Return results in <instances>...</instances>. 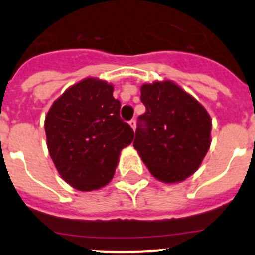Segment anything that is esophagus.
Instances as JSON below:
<instances>
[{
  "label": "esophagus",
  "mask_w": 255,
  "mask_h": 255,
  "mask_svg": "<svg viewBox=\"0 0 255 255\" xmlns=\"http://www.w3.org/2000/svg\"><path fill=\"white\" fill-rule=\"evenodd\" d=\"M129 124H130V126H131V128H132V130L136 129V120H135V119H132V120H130Z\"/></svg>",
  "instance_id": "1"
}]
</instances>
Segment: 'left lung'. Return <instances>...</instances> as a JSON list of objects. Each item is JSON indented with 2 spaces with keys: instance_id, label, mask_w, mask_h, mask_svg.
<instances>
[{
  "instance_id": "obj_1",
  "label": "left lung",
  "mask_w": 255,
  "mask_h": 255,
  "mask_svg": "<svg viewBox=\"0 0 255 255\" xmlns=\"http://www.w3.org/2000/svg\"><path fill=\"white\" fill-rule=\"evenodd\" d=\"M145 112L139 116L134 148L149 172L164 184L191 176L211 147L212 119L203 105L172 80L140 87Z\"/></svg>"
}]
</instances>
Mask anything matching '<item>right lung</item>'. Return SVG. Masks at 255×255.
Instances as JSON below:
<instances>
[{"label": "right lung", "instance_id": "right-lung-1", "mask_svg": "<svg viewBox=\"0 0 255 255\" xmlns=\"http://www.w3.org/2000/svg\"><path fill=\"white\" fill-rule=\"evenodd\" d=\"M114 85L85 78L52 103L44 120L47 148L60 176L80 191L98 190L111 181L121 150L134 131L120 119Z\"/></svg>", "mask_w": 255, "mask_h": 255}]
</instances>
